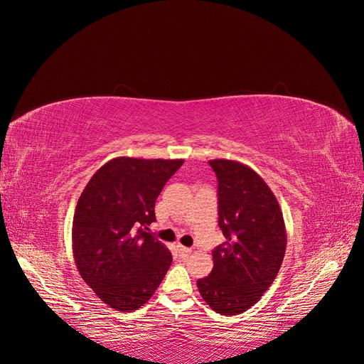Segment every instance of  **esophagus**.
Returning a JSON list of instances; mask_svg holds the SVG:
<instances>
[{
  "label": "esophagus",
  "instance_id": "1",
  "mask_svg": "<svg viewBox=\"0 0 364 364\" xmlns=\"http://www.w3.org/2000/svg\"><path fill=\"white\" fill-rule=\"evenodd\" d=\"M178 249L181 253H185V255H188V253H191V249L190 247H185L182 245H178Z\"/></svg>",
  "mask_w": 364,
  "mask_h": 364
}]
</instances>
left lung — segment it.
<instances>
[{
    "mask_svg": "<svg viewBox=\"0 0 364 364\" xmlns=\"http://www.w3.org/2000/svg\"><path fill=\"white\" fill-rule=\"evenodd\" d=\"M218 181V226L226 238L213 250L214 267L197 279L205 302L223 316L255 305L281 269L287 232L269 185L247 165L209 161Z\"/></svg>",
    "mask_w": 364,
    "mask_h": 364,
    "instance_id": "8db88e82",
    "label": "left lung"
}]
</instances>
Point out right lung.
Returning a JSON list of instances; mask_svg holds the SVG:
<instances>
[{"mask_svg":"<svg viewBox=\"0 0 364 364\" xmlns=\"http://www.w3.org/2000/svg\"><path fill=\"white\" fill-rule=\"evenodd\" d=\"M183 159L119 156L85 186L73 218V255L80 277L117 311L144 305L171 266V252L151 234L155 202Z\"/></svg>","mask_w":364,"mask_h":364,"instance_id":"right-lung-1","label":"right lung"}]
</instances>
